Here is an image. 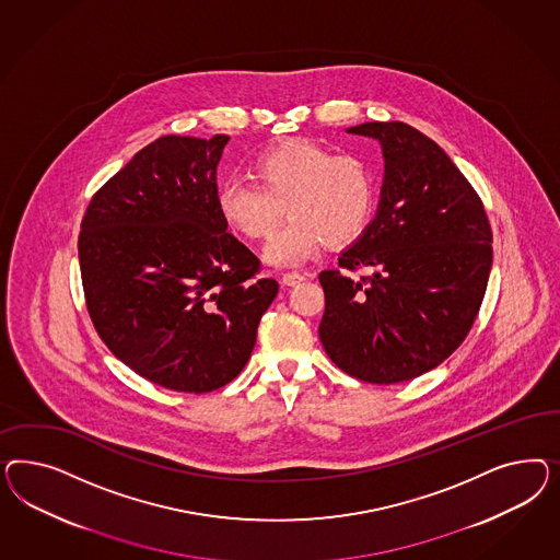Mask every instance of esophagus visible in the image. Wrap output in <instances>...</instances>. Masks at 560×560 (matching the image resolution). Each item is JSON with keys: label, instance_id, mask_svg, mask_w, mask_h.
Here are the masks:
<instances>
[{"label": "esophagus", "instance_id": "34e87169", "mask_svg": "<svg viewBox=\"0 0 560 560\" xmlns=\"http://www.w3.org/2000/svg\"><path fill=\"white\" fill-rule=\"evenodd\" d=\"M305 275L304 272L291 271L283 272L281 275V281L285 283V285H298V283H302L304 281Z\"/></svg>", "mask_w": 560, "mask_h": 560}]
</instances>
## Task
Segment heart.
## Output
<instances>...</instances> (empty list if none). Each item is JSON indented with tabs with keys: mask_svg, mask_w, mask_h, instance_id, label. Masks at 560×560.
Segmentation results:
<instances>
[{
	"mask_svg": "<svg viewBox=\"0 0 560 560\" xmlns=\"http://www.w3.org/2000/svg\"><path fill=\"white\" fill-rule=\"evenodd\" d=\"M255 185L230 183L218 195L223 223L250 242H265L288 213L291 220L265 250L275 265H298L323 244L355 242L372 221L377 180L368 158L291 137L258 153Z\"/></svg>",
	"mask_w": 560,
	"mask_h": 560,
	"instance_id": "obj_1",
	"label": "heart"
}]
</instances>
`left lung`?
Wrapping results in <instances>:
<instances>
[{
  "instance_id": "obj_1",
  "label": "left lung",
  "mask_w": 560,
  "mask_h": 560,
  "mask_svg": "<svg viewBox=\"0 0 560 560\" xmlns=\"http://www.w3.org/2000/svg\"><path fill=\"white\" fill-rule=\"evenodd\" d=\"M380 139L386 178L375 220L320 272L318 335L332 363L368 384L438 368L468 337L492 265L482 199L440 145L400 120L349 129ZM365 268L370 276L350 272Z\"/></svg>"
}]
</instances>
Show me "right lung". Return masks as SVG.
<instances>
[{"label":"right lung","instance_id":"1","mask_svg":"<svg viewBox=\"0 0 560 560\" xmlns=\"http://www.w3.org/2000/svg\"><path fill=\"white\" fill-rule=\"evenodd\" d=\"M228 139L158 137L94 192L78 237L98 337L168 390L230 384L279 291L218 211L215 168Z\"/></svg>","mask_w":560,"mask_h":560}]
</instances>
